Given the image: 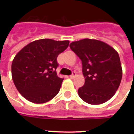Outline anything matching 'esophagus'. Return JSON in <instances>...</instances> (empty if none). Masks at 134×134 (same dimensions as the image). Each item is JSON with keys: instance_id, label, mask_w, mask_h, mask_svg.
I'll return each instance as SVG.
<instances>
[{"instance_id": "1", "label": "esophagus", "mask_w": 134, "mask_h": 134, "mask_svg": "<svg viewBox=\"0 0 134 134\" xmlns=\"http://www.w3.org/2000/svg\"><path fill=\"white\" fill-rule=\"evenodd\" d=\"M75 76H76V73L75 72H73L72 74L70 76V79H74Z\"/></svg>"}]
</instances>
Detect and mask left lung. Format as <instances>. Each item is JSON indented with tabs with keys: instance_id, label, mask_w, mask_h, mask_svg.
Returning <instances> with one entry per match:
<instances>
[{
	"instance_id": "left-lung-1",
	"label": "left lung",
	"mask_w": 134,
	"mask_h": 134,
	"mask_svg": "<svg viewBox=\"0 0 134 134\" xmlns=\"http://www.w3.org/2000/svg\"><path fill=\"white\" fill-rule=\"evenodd\" d=\"M70 48L81 60L85 78L84 86L78 90L79 97L91 105L109 100L122 78L118 53L107 43L91 39L72 42Z\"/></svg>"
}]
</instances>
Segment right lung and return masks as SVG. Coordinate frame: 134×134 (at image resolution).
I'll list each match as a JSON object with an SVG mask.
<instances>
[{"instance_id":"obj_1","label":"right lung","mask_w":134,"mask_h":134,"mask_svg":"<svg viewBox=\"0 0 134 134\" xmlns=\"http://www.w3.org/2000/svg\"><path fill=\"white\" fill-rule=\"evenodd\" d=\"M69 41L42 39L25 46L12 62V78L16 89L34 103L48 102L57 95L64 79L58 77V55L68 47Z\"/></svg>"}]
</instances>
